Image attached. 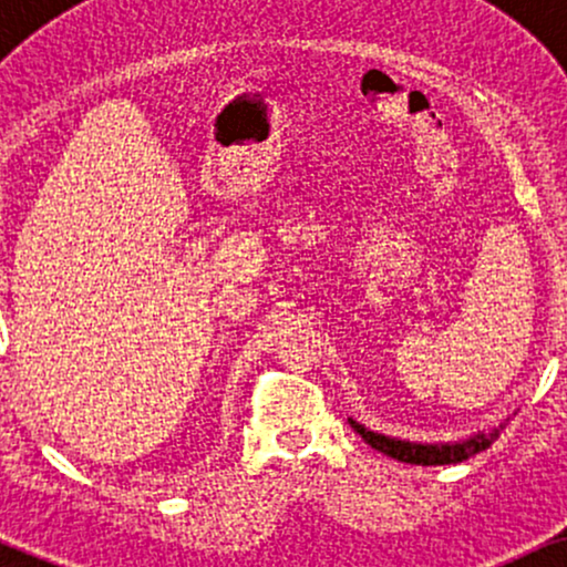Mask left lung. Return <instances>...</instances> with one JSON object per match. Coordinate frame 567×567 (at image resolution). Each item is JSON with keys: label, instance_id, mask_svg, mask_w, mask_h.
<instances>
[{"label": "left lung", "instance_id": "obj_1", "mask_svg": "<svg viewBox=\"0 0 567 567\" xmlns=\"http://www.w3.org/2000/svg\"><path fill=\"white\" fill-rule=\"evenodd\" d=\"M493 426L491 432H477L470 434L466 440H455V442H410V440H400V437H389V434H379V432H370L365 424L360 421L349 419L351 429L357 434H362V440L368 442L370 447L381 451L383 455L394 461H405V464H419V466H442V464H461V461L472 458V455L483 453L485 447L493 445V440L498 437L501 429L506 426Z\"/></svg>", "mask_w": 567, "mask_h": 567}]
</instances>
